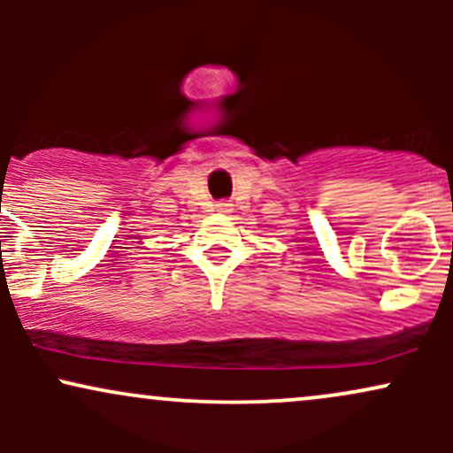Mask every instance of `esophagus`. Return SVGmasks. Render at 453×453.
<instances>
[{
  "mask_svg": "<svg viewBox=\"0 0 453 453\" xmlns=\"http://www.w3.org/2000/svg\"><path fill=\"white\" fill-rule=\"evenodd\" d=\"M217 211H219V212H230V204H217Z\"/></svg>",
  "mask_w": 453,
  "mask_h": 453,
  "instance_id": "34e87169",
  "label": "esophagus"
}]
</instances>
